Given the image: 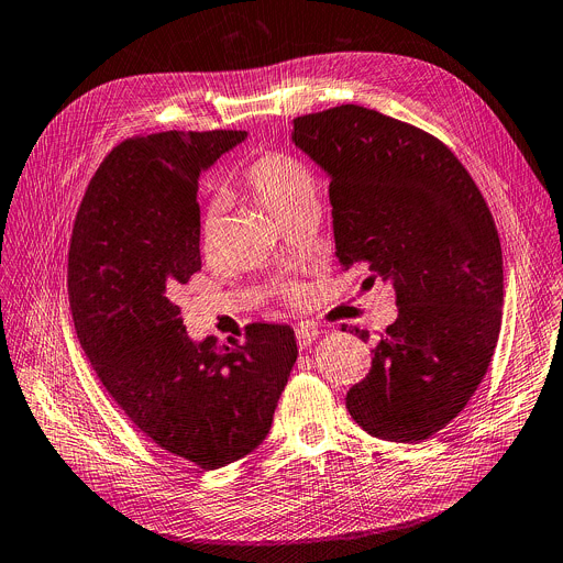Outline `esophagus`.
I'll return each mask as SVG.
<instances>
[{
    "label": "esophagus",
    "mask_w": 563,
    "mask_h": 563,
    "mask_svg": "<svg viewBox=\"0 0 563 563\" xmlns=\"http://www.w3.org/2000/svg\"><path fill=\"white\" fill-rule=\"evenodd\" d=\"M319 336H321V332L317 328H308V325L296 328V342H298V346H301V349H306L312 342H317Z\"/></svg>",
    "instance_id": "34e87169"
}]
</instances>
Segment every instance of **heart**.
I'll return each mask as SVG.
<instances>
[{"mask_svg":"<svg viewBox=\"0 0 563 563\" xmlns=\"http://www.w3.org/2000/svg\"><path fill=\"white\" fill-rule=\"evenodd\" d=\"M244 185L265 203L278 219H285L296 208L308 201H317V180L306 163L287 154H262L253 158L244 169ZM221 217L212 206L201 221V249L212 253L219 242ZM298 296L296 289H287Z\"/></svg>","mask_w":563,"mask_h":563,"instance_id":"1","label":"heart"}]
</instances>
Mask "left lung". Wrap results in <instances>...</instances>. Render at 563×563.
<instances>
[{
  "instance_id": "obj_1",
  "label": "left lung",
  "mask_w": 563,
  "mask_h": 563,
  "mask_svg": "<svg viewBox=\"0 0 563 563\" xmlns=\"http://www.w3.org/2000/svg\"><path fill=\"white\" fill-rule=\"evenodd\" d=\"M291 124V142L330 178L340 265L396 291L398 319L346 407L373 437L423 441L466 407L498 342L505 283L494 217L451 148L417 126L355 103Z\"/></svg>"
}]
</instances>
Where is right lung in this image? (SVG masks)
<instances>
[{
    "label": "right lung",
    "mask_w": 563,
    "mask_h": 563,
    "mask_svg": "<svg viewBox=\"0 0 563 563\" xmlns=\"http://www.w3.org/2000/svg\"><path fill=\"white\" fill-rule=\"evenodd\" d=\"M246 131H167L112 148L92 176L67 257L69 310L106 391L163 451L212 471L269 434L298 357L283 323L201 342L176 298L201 269L197 185Z\"/></svg>",
    "instance_id": "obj_1"
}]
</instances>
